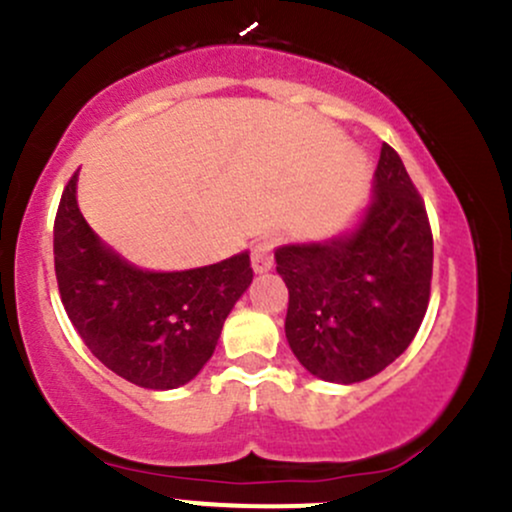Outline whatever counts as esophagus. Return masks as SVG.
Wrapping results in <instances>:
<instances>
[{
	"label": "esophagus",
	"mask_w": 512,
	"mask_h": 512,
	"mask_svg": "<svg viewBox=\"0 0 512 512\" xmlns=\"http://www.w3.org/2000/svg\"><path fill=\"white\" fill-rule=\"evenodd\" d=\"M274 247H277V240L270 238V235L252 245V267H255V272H267L274 265Z\"/></svg>",
	"instance_id": "obj_1"
}]
</instances>
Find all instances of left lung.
<instances>
[{"label": "left lung", "instance_id": "8db88e82", "mask_svg": "<svg viewBox=\"0 0 512 512\" xmlns=\"http://www.w3.org/2000/svg\"><path fill=\"white\" fill-rule=\"evenodd\" d=\"M274 257L289 289L287 341L316 378H373L417 336L432 292V225L390 144L380 149L373 203L355 233L279 247Z\"/></svg>", "mask_w": 512, "mask_h": 512}]
</instances>
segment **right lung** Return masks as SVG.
Masks as SVG:
<instances>
[{
    "mask_svg": "<svg viewBox=\"0 0 512 512\" xmlns=\"http://www.w3.org/2000/svg\"><path fill=\"white\" fill-rule=\"evenodd\" d=\"M71 176L53 223L61 301L90 353L147 390L186 385L208 363L220 328L252 282L250 255L186 272H144L88 228Z\"/></svg>",
    "mask_w": 512,
    "mask_h": 512,
    "instance_id": "obj_1",
    "label": "right lung"
}]
</instances>
